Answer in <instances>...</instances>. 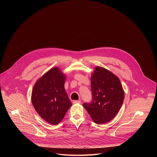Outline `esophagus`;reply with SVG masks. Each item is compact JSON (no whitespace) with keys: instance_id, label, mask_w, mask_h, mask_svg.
<instances>
[{"instance_id":"34e87169","label":"esophagus","mask_w":157,"mask_h":157,"mask_svg":"<svg viewBox=\"0 0 157 157\" xmlns=\"http://www.w3.org/2000/svg\"><path fill=\"white\" fill-rule=\"evenodd\" d=\"M72 103L74 104H77V103H81V100H74L72 101Z\"/></svg>"}]
</instances>
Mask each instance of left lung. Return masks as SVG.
Instances as JSON below:
<instances>
[{"instance_id":"1","label":"left lung","mask_w":157,"mask_h":157,"mask_svg":"<svg viewBox=\"0 0 157 157\" xmlns=\"http://www.w3.org/2000/svg\"><path fill=\"white\" fill-rule=\"evenodd\" d=\"M92 101L83 107L97 124H104L113 119L120 109L124 98L119 78L102 67H95L91 76Z\"/></svg>"}]
</instances>
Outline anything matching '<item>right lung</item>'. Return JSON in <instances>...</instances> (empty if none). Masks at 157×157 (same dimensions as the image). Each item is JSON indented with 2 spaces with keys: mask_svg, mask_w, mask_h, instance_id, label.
<instances>
[{
  "mask_svg": "<svg viewBox=\"0 0 157 157\" xmlns=\"http://www.w3.org/2000/svg\"><path fill=\"white\" fill-rule=\"evenodd\" d=\"M65 77L58 67L47 72L35 83L31 95L33 105L46 121L56 125L72 106L65 90Z\"/></svg>",
  "mask_w": 157,
  "mask_h": 157,
  "instance_id": "obj_1",
  "label": "right lung"
}]
</instances>
